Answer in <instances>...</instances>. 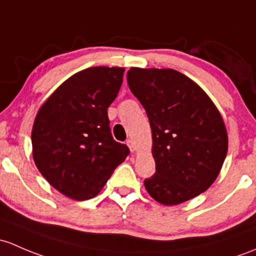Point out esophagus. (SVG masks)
<instances>
[{"mask_svg":"<svg viewBox=\"0 0 256 256\" xmlns=\"http://www.w3.org/2000/svg\"><path fill=\"white\" fill-rule=\"evenodd\" d=\"M126 144H128V148H130L131 152H135V150H136V144H135V142L132 141V140L128 138V141H126Z\"/></svg>","mask_w":256,"mask_h":256,"instance_id":"34e87169","label":"esophagus"}]
</instances>
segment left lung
<instances>
[{"instance_id":"8db88e82","label":"left lung","mask_w":256,"mask_h":256,"mask_svg":"<svg viewBox=\"0 0 256 256\" xmlns=\"http://www.w3.org/2000/svg\"><path fill=\"white\" fill-rule=\"evenodd\" d=\"M128 84L152 128L156 173L144 180L150 195L170 206L206 192L228 150L224 122L208 96L172 68L131 67Z\"/></svg>"}]
</instances>
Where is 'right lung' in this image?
Listing matches in <instances>:
<instances>
[{"label": "right lung", "mask_w": 256, "mask_h": 256, "mask_svg": "<svg viewBox=\"0 0 256 256\" xmlns=\"http://www.w3.org/2000/svg\"><path fill=\"white\" fill-rule=\"evenodd\" d=\"M124 71L83 70L64 80L36 114L32 130L36 166L50 185L74 200L98 195L130 153L112 138L108 118Z\"/></svg>", "instance_id": "add662e5"}]
</instances>
